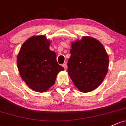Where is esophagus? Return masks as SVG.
Segmentation results:
<instances>
[{"label":"esophagus","mask_w":126,"mask_h":126,"mask_svg":"<svg viewBox=\"0 0 126 126\" xmlns=\"http://www.w3.org/2000/svg\"><path fill=\"white\" fill-rule=\"evenodd\" d=\"M63 68H64L65 70H67V64H63Z\"/></svg>","instance_id":"esophagus-1"}]
</instances>
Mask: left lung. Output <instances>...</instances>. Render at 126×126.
I'll use <instances>...</instances> for the list:
<instances>
[{
  "label": "left lung",
  "instance_id": "8db88e82",
  "mask_svg": "<svg viewBox=\"0 0 126 126\" xmlns=\"http://www.w3.org/2000/svg\"><path fill=\"white\" fill-rule=\"evenodd\" d=\"M68 73L74 85L83 93L97 88L108 71L109 56L103 44L94 38L83 36L71 43Z\"/></svg>",
  "mask_w": 126,
  "mask_h": 126
}]
</instances>
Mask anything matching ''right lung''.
Wrapping results in <instances>:
<instances>
[{"label":"right lung","instance_id":"obj_1","mask_svg":"<svg viewBox=\"0 0 126 126\" xmlns=\"http://www.w3.org/2000/svg\"><path fill=\"white\" fill-rule=\"evenodd\" d=\"M50 41L44 35L33 36L23 44L17 58L20 76L30 88L43 93L55 84L59 71L64 70L50 50Z\"/></svg>","mask_w":126,"mask_h":126}]
</instances>
